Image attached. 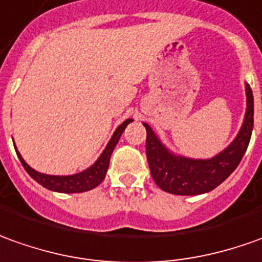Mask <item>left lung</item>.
<instances>
[{
  "mask_svg": "<svg viewBox=\"0 0 262 262\" xmlns=\"http://www.w3.org/2000/svg\"><path fill=\"white\" fill-rule=\"evenodd\" d=\"M247 113L243 127L231 145L208 161L176 158L162 146L152 129L146 127V156L155 183L162 191L173 195H199L215 189L228 178L239 162L250 143L254 126V97L247 84Z\"/></svg>",
  "mask_w": 262,
  "mask_h": 262,
  "instance_id": "left-lung-1",
  "label": "left lung"
}]
</instances>
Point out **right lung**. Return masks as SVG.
Masks as SVG:
<instances>
[{"mask_svg": "<svg viewBox=\"0 0 262 262\" xmlns=\"http://www.w3.org/2000/svg\"><path fill=\"white\" fill-rule=\"evenodd\" d=\"M132 119H127L124 120L123 123L120 124L119 127L115 132V135L112 136L108 145L106 146L104 152L101 154V156L97 159V162L94 163L92 168H89L84 172L81 173H77V175H71V176H51V175H44V173H40L37 170H34L33 168H30L26 163V161L21 158V155L18 154L17 150V155H18L19 161L23 163V166L27 170V173L33 178L34 181L42 185L44 188H47L50 191H56V192H63V193H79V192H86L90 191L96 188L97 185H100L101 181L104 179L106 176V172L108 169V162H110V156L113 154V149L115 146L117 145L119 139L122 136V133L126 129V126L130 123ZM15 147V146H14Z\"/></svg>", "mask_w": 262, "mask_h": 262, "instance_id": "right-lung-1", "label": "right lung"}]
</instances>
